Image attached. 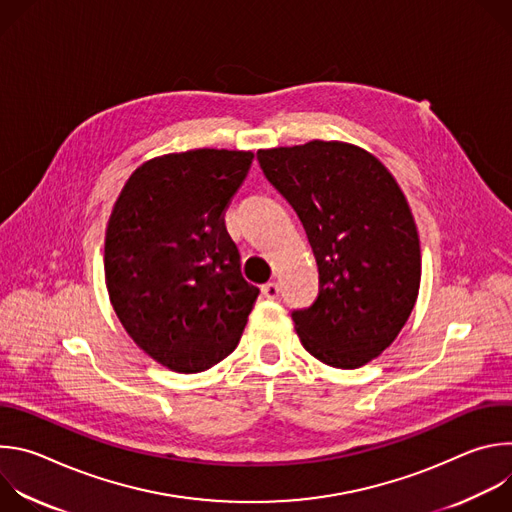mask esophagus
I'll list each match as a JSON object with an SVG mask.
<instances>
[{
    "mask_svg": "<svg viewBox=\"0 0 512 512\" xmlns=\"http://www.w3.org/2000/svg\"><path fill=\"white\" fill-rule=\"evenodd\" d=\"M261 296L265 300H277L279 298V285L275 281H269L261 287Z\"/></svg>",
    "mask_w": 512,
    "mask_h": 512,
    "instance_id": "esophagus-1",
    "label": "esophagus"
}]
</instances>
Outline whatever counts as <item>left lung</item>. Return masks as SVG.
Segmentation results:
<instances>
[{"label":"left lung","mask_w":512,"mask_h":512,"mask_svg":"<svg viewBox=\"0 0 512 512\" xmlns=\"http://www.w3.org/2000/svg\"><path fill=\"white\" fill-rule=\"evenodd\" d=\"M267 180L294 206L312 245L320 294L291 314L304 348L358 369L393 344L417 302L421 249L393 174L346 141L259 150Z\"/></svg>","instance_id":"left-lung-1"}]
</instances>
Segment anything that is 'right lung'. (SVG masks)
Returning <instances> with one entry per match:
<instances>
[{
	"instance_id": "obj_1",
	"label": "right lung",
	"mask_w": 512,
	"mask_h": 512,
	"mask_svg": "<svg viewBox=\"0 0 512 512\" xmlns=\"http://www.w3.org/2000/svg\"><path fill=\"white\" fill-rule=\"evenodd\" d=\"M251 162L253 152L208 148L152 158L111 210V306L131 340L174 373H202L227 358L259 296L225 227Z\"/></svg>"
}]
</instances>
